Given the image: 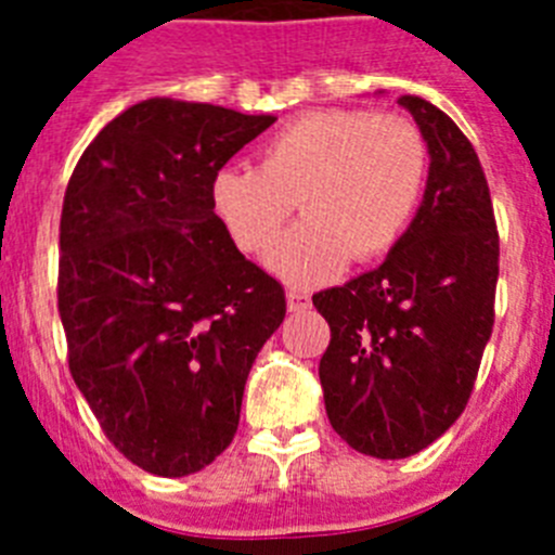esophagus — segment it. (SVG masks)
I'll use <instances>...</instances> for the list:
<instances>
[{
  "instance_id": "esophagus-1",
  "label": "esophagus",
  "mask_w": 555,
  "mask_h": 555,
  "mask_svg": "<svg viewBox=\"0 0 555 555\" xmlns=\"http://www.w3.org/2000/svg\"><path fill=\"white\" fill-rule=\"evenodd\" d=\"M286 306L288 311H306V308H311V297H308L306 292H286Z\"/></svg>"
}]
</instances>
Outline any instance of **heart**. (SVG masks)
<instances>
[{
    "label": "heart",
    "mask_w": 555,
    "mask_h": 555,
    "mask_svg": "<svg viewBox=\"0 0 555 555\" xmlns=\"http://www.w3.org/2000/svg\"><path fill=\"white\" fill-rule=\"evenodd\" d=\"M428 150L411 121L370 111L302 113L261 146L258 166H224L210 205L235 247L267 255L292 210L306 214L274 249V274L294 286L336 278L347 258H380L409 228Z\"/></svg>",
    "instance_id": "obj_1"
}]
</instances>
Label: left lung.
<instances>
[{
  "instance_id": "obj_1",
  "label": "left lung",
  "mask_w": 555,
  "mask_h": 555,
  "mask_svg": "<svg viewBox=\"0 0 555 555\" xmlns=\"http://www.w3.org/2000/svg\"><path fill=\"white\" fill-rule=\"evenodd\" d=\"M428 144L423 203L386 261L313 294L331 325L325 411L352 450L409 459L464 411L492 336L498 224L467 135L423 96H400Z\"/></svg>"
}]
</instances>
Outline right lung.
Masks as SVG:
<instances>
[{
  "label": "right lung",
  "instance_id": "add662e5",
  "mask_svg": "<svg viewBox=\"0 0 555 555\" xmlns=\"http://www.w3.org/2000/svg\"><path fill=\"white\" fill-rule=\"evenodd\" d=\"M278 116L152 96L107 121L68 180L57 311L68 370L125 459L199 473L238 428L281 283L210 205L214 175Z\"/></svg>",
  "mask_w": 555,
  "mask_h": 555
}]
</instances>
